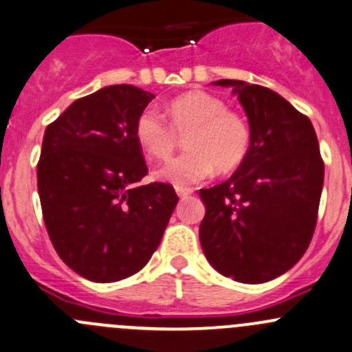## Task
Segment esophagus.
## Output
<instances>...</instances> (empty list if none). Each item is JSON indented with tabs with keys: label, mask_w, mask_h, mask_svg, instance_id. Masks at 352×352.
Here are the masks:
<instances>
[{
	"label": "esophagus",
	"mask_w": 352,
	"mask_h": 352,
	"mask_svg": "<svg viewBox=\"0 0 352 352\" xmlns=\"http://www.w3.org/2000/svg\"><path fill=\"white\" fill-rule=\"evenodd\" d=\"M175 190H177V196H179L180 199H186L187 196H190V194L194 192L190 187H175Z\"/></svg>",
	"instance_id": "1"
}]
</instances>
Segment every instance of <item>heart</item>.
<instances>
[{"label":"heart","mask_w":352,"mask_h":352,"mask_svg":"<svg viewBox=\"0 0 352 352\" xmlns=\"http://www.w3.org/2000/svg\"><path fill=\"white\" fill-rule=\"evenodd\" d=\"M166 120L156 108H144L135 120V139L151 158L165 160L185 135L187 151L155 172L156 179L177 187L208 179L214 166L220 172L237 168L251 148V129L220 98L192 91L170 101Z\"/></svg>","instance_id":"b5f03b06"}]
</instances>
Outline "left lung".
I'll list each match as a JSON object with an SVG mask.
<instances>
[{"label": "left lung", "instance_id": "left-lung-1", "mask_svg": "<svg viewBox=\"0 0 352 352\" xmlns=\"http://www.w3.org/2000/svg\"><path fill=\"white\" fill-rule=\"evenodd\" d=\"M234 87L251 129V148L234 175L199 196V241L211 267L242 284L291 270L311 242L323 160L309 118L275 91L221 78Z\"/></svg>", "mask_w": 352, "mask_h": 352}]
</instances>
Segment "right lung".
<instances>
[{
  "instance_id": "1",
  "label": "right lung",
  "mask_w": 352,
  "mask_h": 352,
  "mask_svg": "<svg viewBox=\"0 0 352 352\" xmlns=\"http://www.w3.org/2000/svg\"><path fill=\"white\" fill-rule=\"evenodd\" d=\"M155 94L108 85L46 127L37 163L43 218L67 267L93 282L138 274L160 245L179 197L148 175L135 120Z\"/></svg>"
}]
</instances>
